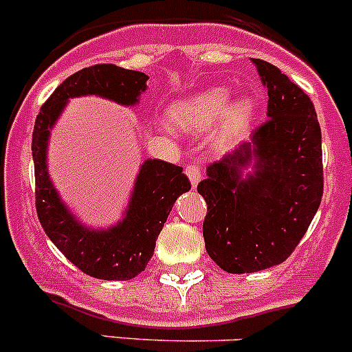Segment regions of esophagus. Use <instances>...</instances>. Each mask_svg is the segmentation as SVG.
Listing matches in <instances>:
<instances>
[{
    "instance_id": "esophagus-1",
    "label": "esophagus",
    "mask_w": 352,
    "mask_h": 352,
    "mask_svg": "<svg viewBox=\"0 0 352 352\" xmlns=\"http://www.w3.org/2000/svg\"><path fill=\"white\" fill-rule=\"evenodd\" d=\"M184 173H186V176L190 177V181L193 186L198 183V181H200V176H201L200 166L195 164V162H190V164L184 166Z\"/></svg>"
}]
</instances>
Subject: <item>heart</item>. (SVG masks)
Instances as JSON below:
<instances>
[{"label": "heart", "mask_w": 352, "mask_h": 352, "mask_svg": "<svg viewBox=\"0 0 352 352\" xmlns=\"http://www.w3.org/2000/svg\"><path fill=\"white\" fill-rule=\"evenodd\" d=\"M227 110H229V93L222 88H217L176 104L171 110V118L179 129L188 132H200L222 118ZM230 113L237 120L244 118L249 113V104L241 101L232 108Z\"/></svg>", "instance_id": "obj_1"}]
</instances>
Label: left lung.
<instances>
[{
    "label": "left lung",
    "instance_id": "8db88e82",
    "mask_svg": "<svg viewBox=\"0 0 352 352\" xmlns=\"http://www.w3.org/2000/svg\"><path fill=\"white\" fill-rule=\"evenodd\" d=\"M267 89V120L251 142L206 168L197 186L206 201L203 237L227 273L276 266L305 235L324 193L322 133L311 100L273 64L252 59ZM256 159L245 180L240 169Z\"/></svg>",
    "mask_w": 352,
    "mask_h": 352
}]
</instances>
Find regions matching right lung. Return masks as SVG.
<instances>
[{
    "label": "right lung",
    "mask_w": 352,
    "mask_h": 352,
    "mask_svg": "<svg viewBox=\"0 0 352 352\" xmlns=\"http://www.w3.org/2000/svg\"><path fill=\"white\" fill-rule=\"evenodd\" d=\"M149 76L115 64H95L69 76L49 96L37 115L32 135L35 166V206L41 226L56 248L82 273L100 280H132L146 270L155 241L176 198L191 188L183 168L146 161L137 177L126 219L110 230H88L67 213L52 188L45 166L49 130L69 98L100 95L122 104L137 103Z\"/></svg>",
    "instance_id": "right-lung-1"
}]
</instances>
